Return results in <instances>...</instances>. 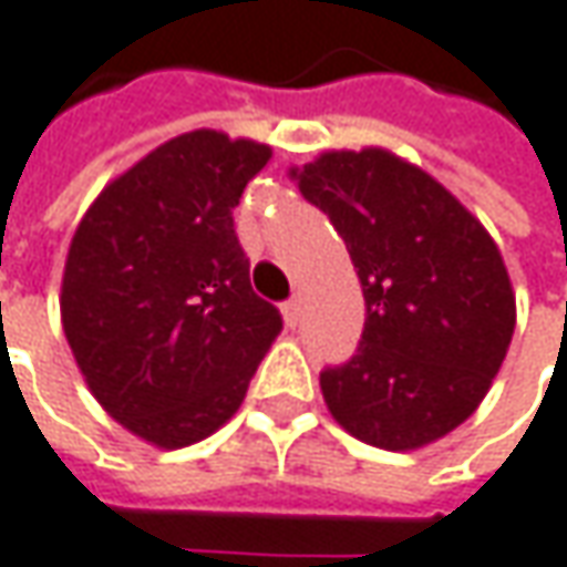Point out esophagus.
<instances>
[{
    "instance_id": "obj_1",
    "label": "esophagus",
    "mask_w": 567,
    "mask_h": 567,
    "mask_svg": "<svg viewBox=\"0 0 567 567\" xmlns=\"http://www.w3.org/2000/svg\"><path fill=\"white\" fill-rule=\"evenodd\" d=\"M298 311H301L298 298H288V301L282 305V315H285V323H288V327H295V323H298Z\"/></svg>"
}]
</instances>
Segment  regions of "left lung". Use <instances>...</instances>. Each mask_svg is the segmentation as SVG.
Returning <instances> with one entry per match:
<instances>
[{
  "label": "left lung",
  "instance_id": "8db88e82",
  "mask_svg": "<svg viewBox=\"0 0 567 567\" xmlns=\"http://www.w3.org/2000/svg\"><path fill=\"white\" fill-rule=\"evenodd\" d=\"M288 176L343 237L365 298L355 355L320 372L333 420L391 452L452 433L514 337L497 244L433 176L379 147L320 153Z\"/></svg>",
  "mask_w": 567,
  "mask_h": 567
}]
</instances>
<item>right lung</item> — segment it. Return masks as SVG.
Returning a JSON list of instances; mask_svg holds the SVG:
<instances>
[{"label":"right lung","mask_w":567,"mask_h":567,"mask_svg":"<svg viewBox=\"0 0 567 567\" xmlns=\"http://www.w3.org/2000/svg\"><path fill=\"white\" fill-rule=\"evenodd\" d=\"M272 151L188 131L102 188L60 291L66 343L95 401L159 450L237 414L282 330L250 285L234 208Z\"/></svg>","instance_id":"add662e5"}]
</instances>
